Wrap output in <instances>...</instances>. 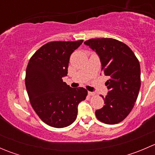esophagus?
Wrapping results in <instances>:
<instances>
[{
    "label": "esophagus",
    "instance_id": "esophagus-1",
    "mask_svg": "<svg viewBox=\"0 0 155 155\" xmlns=\"http://www.w3.org/2000/svg\"><path fill=\"white\" fill-rule=\"evenodd\" d=\"M88 95L89 96H94V95H95V93L94 92H91V91H88Z\"/></svg>",
    "mask_w": 155,
    "mask_h": 155
}]
</instances>
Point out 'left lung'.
Returning <instances> with one entry per match:
<instances>
[{
  "label": "left lung",
  "mask_w": 155,
  "mask_h": 155,
  "mask_svg": "<svg viewBox=\"0 0 155 155\" xmlns=\"http://www.w3.org/2000/svg\"><path fill=\"white\" fill-rule=\"evenodd\" d=\"M101 58V71L108 77L109 91L103 97L105 105L95 112L97 118L107 124L122 121L134 107L141 85L140 64L125 43L112 38L90 39L85 42Z\"/></svg>",
  "instance_id": "8db88e82"
}]
</instances>
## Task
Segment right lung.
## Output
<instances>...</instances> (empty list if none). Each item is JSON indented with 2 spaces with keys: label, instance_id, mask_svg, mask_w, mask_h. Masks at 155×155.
I'll return each instance as SVG.
<instances>
[{
  "label": "right lung",
  "instance_id": "right-lung-1",
  "mask_svg": "<svg viewBox=\"0 0 155 155\" xmlns=\"http://www.w3.org/2000/svg\"><path fill=\"white\" fill-rule=\"evenodd\" d=\"M82 42H48L28 64L25 85L31 105L39 118L53 127L70 125L77 116L78 104L87 95L85 88H73L62 79L68 74L70 55Z\"/></svg>",
  "mask_w": 155,
  "mask_h": 155
}]
</instances>
